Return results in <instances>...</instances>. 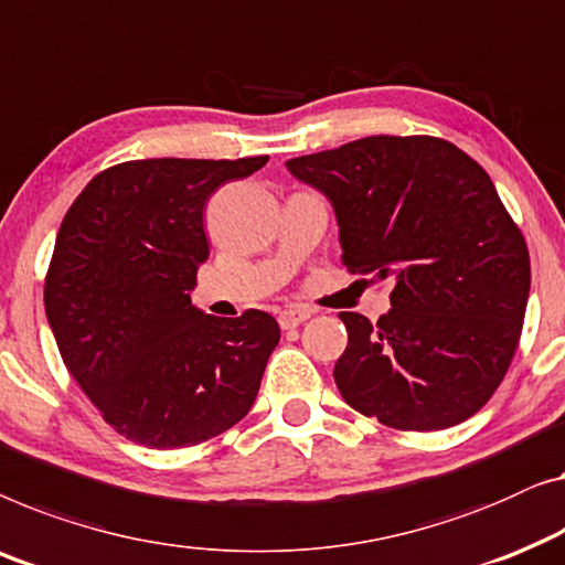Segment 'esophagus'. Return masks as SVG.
Returning a JSON list of instances; mask_svg holds the SVG:
<instances>
[{
	"mask_svg": "<svg viewBox=\"0 0 565 565\" xmlns=\"http://www.w3.org/2000/svg\"><path fill=\"white\" fill-rule=\"evenodd\" d=\"M308 318H310V310L288 308V310H282L280 316H277V323H280L282 331H288V329H296V326H300V323H306Z\"/></svg>",
	"mask_w": 565,
	"mask_h": 565,
	"instance_id": "1",
	"label": "esophagus"
}]
</instances>
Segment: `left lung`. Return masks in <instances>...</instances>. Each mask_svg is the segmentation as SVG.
Wrapping results in <instances>:
<instances>
[{
  "mask_svg": "<svg viewBox=\"0 0 565 565\" xmlns=\"http://www.w3.org/2000/svg\"><path fill=\"white\" fill-rule=\"evenodd\" d=\"M331 201L343 265L392 277L377 323L339 313L341 397L397 430L471 418L504 380L530 296L522 232L487 170L438 137H364L285 162Z\"/></svg>",
  "mask_w": 565,
  "mask_h": 565,
  "instance_id": "left-lung-1",
  "label": "left lung"
}]
</instances>
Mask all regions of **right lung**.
I'll list each match as a JSON object with an SVG mask.
<instances>
[{
    "label": "right lung",
    "mask_w": 565,
    "mask_h": 565,
    "mask_svg": "<svg viewBox=\"0 0 565 565\" xmlns=\"http://www.w3.org/2000/svg\"><path fill=\"white\" fill-rule=\"evenodd\" d=\"M269 158L129 160L65 214L45 277L63 364L119 436L147 448L209 440L252 411L280 326L265 310L191 306L209 257L203 206Z\"/></svg>",
    "instance_id": "right-lung-1"
}]
</instances>
